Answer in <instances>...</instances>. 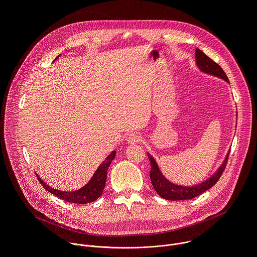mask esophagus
I'll use <instances>...</instances> for the list:
<instances>
[{"label": "esophagus", "mask_w": 257, "mask_h": 257, "mask_svg": "<svg viewBox=\"0 0 257 257\" xmlns=\"http://www.w3.org/2000/svg\"><path fill=\"white\" fill-rule=\"evenodd\" d=\"M139 141H140V136L136 133H131L127 137V142L130 144H135V143H138Z\"/></svg>", "instance_id": "1"}]
</instances>
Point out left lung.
<instances>
[{
    "label": "left lung",
    "instance_id": "1",
    "mask_svg": "<svg viewBox=\"0 0 257 257\" xmlns=\"http://www.w3.org/2000/svg\"><path fill=\"white\" fill-rule=\"evenodd\" d=\"M195 58H196V64L202 72L207 73V74H210L213 76H216V77H219V78L226 80L227 82H229V79L226 75L225 71L222 69V67L218 64H216L214 61H212L208 56H206L199 49H196V51H195ZM229 155H230V152L227 154V157H226L225 161L223 162L222 166L217 169V171L209 179H207L206 181H203L201 184L191 186V187L190 186L186 187V186L173 184L172 182L167 180L163 176L162 172L160 171L155 159L150 154H148V157L151 162V167H152L151 173H150L152 184H153L155 190L158 192V194L167 200L192 199V198L200 195L201 193L205 192L209 188H211L218 181V179L221 178L222 174L224 173V171L226 169Z\"/></svg>",
    "mask_w": 257,
    "mask_h": 257
}]
</instances>
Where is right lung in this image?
<instances>
[{"label": "right lung", "instance_id": "1", "mask_svg": "<svg viewBox=\"0 0 257 257\" xmlns=\"http://www.w3.org/2000/svg\"><path fill=\"white\" fill-rule=\"evenodd\" d=\"M59 57V56H58ZM57 57V58H58ZM56 58V59H57ZM116 152H112L107 156L105 159V162H103L95 171L94 175L90 179V181L87 183L85 186L80 188L79 190L76 191H72V192H66V191H60L57 189H54L50 186H48L46 183L39 177V175L36 174V177H38L40 183L42 186L48 190L50 193L56 195L57 197L68 201L72 203H78V204H85L92 202L96 200L102 193L103 188L105 186V181H106V173L108 167L111 166V163L115 159Z\"/></svg>", "mask_w": 257, "mask_h": 257}]
</instances>
